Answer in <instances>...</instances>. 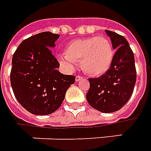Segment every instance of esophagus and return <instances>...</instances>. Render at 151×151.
Returning a JSON list of instances; mask_svg holds the SVG:
<instances>
[{
  "label": "esophagus",
  "mask_w": 151,
  "mask_h": 151,
  "mask_svg": "<svg viewBox=\"0 0 151 151\" xmlns=\"http://www.w3.org/2000/svg\"><path fill=\"white\" fill-rule=\"evenodd\" d=\"M83 80V77L81 76H76V82H79V81H81Z\"/></svg>",
  "instance_id": "esophagus-1"
}]
</instances>
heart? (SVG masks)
Masks as SVG:
<instances>
[{
  "instance_id": "heart-1",
  "label": "heart",
  "mask_w": 151,
  "mask_h": 151,
  "mask_svg": "<svg viewBox=\"0 0 151 151\" xmlns=\"http://www.w3.org/2000/svg\"><path fill=\"white\" fill-rule=\"evenodd\" d=\"M115 51L111 40L104 36H90L72 40L65 49V55H58L59 63L72 70L81 63L85 73L92 76L105 74L111 66Z\"/></svg>"
}]
</instances>
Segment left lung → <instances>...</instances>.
<instances>
[{
	"mask_svg": "<svg viewBox=\"0 0 151 151\" xmlns=\"http://www.w3.org/2000/svg\"><path fill=\"white\" fill-rule=\"evenodd\" d=\"M116 50L110 69L100 77L88 79L86 99L91 106L103 113L119 111L131 98L135 86V59L129 42L123 36L106 30Z\"/></svg>",
	"mask_w": 151,
	"mask_h": 151,
	"instance_id": "left-lung-1",
	"label": "left lung"
}]
</instances>
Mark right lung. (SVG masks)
Instances as JSON below:
<instances>
[{
  "label": "right lung",
  "instance_id": "1",
  "mask_svg": "<svg viewBox=\"0 0 151 151\" xmlns=\"http://www.w3.org/2000/svg\"><path fill=\"white\" fill-rule=\"evenodd\" d=\"M59 35L44 32L24 40L14 53L10 82L14 93L32 114L45 115L57 111L76 77L63 75L50 48Z\"/></svg>",
  "mask_w": 151,
  "mask_h": 151
}]
</instances>
